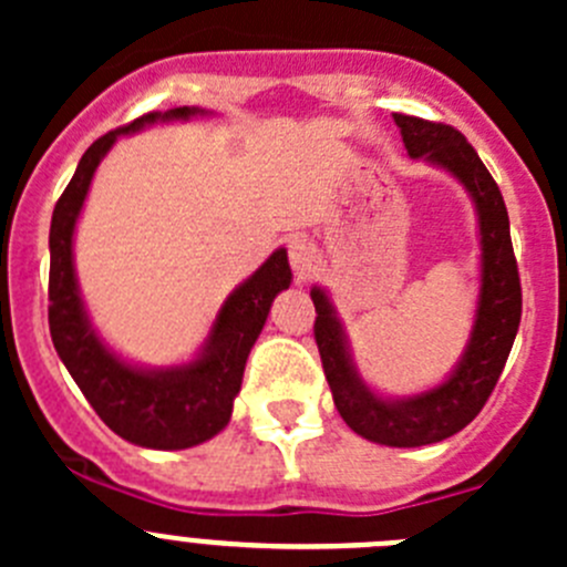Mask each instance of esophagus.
Segmentation results:
<instances>
[{"instance_id":"34e87169","label":"esophagus","mask_w":567,"mask_h":567,"mask_svg":"<svg viewBox=\"0 0 567 567\" xmlns=\"http://www.w3.org/2000/svg\"><path fill=\"white\" fill-rule=\"evenodd\" d=\"M288 262L293 268V277L296 282H305L310 279V274L316 271V262H318V251L316 244L305 236H293L288 241Z\"/></svg>"}]
</instances>
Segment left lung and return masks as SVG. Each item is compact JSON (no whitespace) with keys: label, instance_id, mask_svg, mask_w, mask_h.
<instances>
[{"label":"left lung","instance_id":"left-lung-1","mask_svg":"<svg viewBox=\"0 0 567 567\" xmlns=\"http://www.w3.org/2000/svg\"><path fill=\"white\" fill-rule=\"evenodd\" d=\"M394 123L411 156H425L427 162L453 173L477 203L483 236V288L472 340L458 370L442 386L392 403L370 392L353 373L340 320L334 318V310L320 288L310 293L316 305L312 329L326 381L348 427L386 447H425L466 427L494 392L522 323V279L513 255L505 199L466 136L447 123L403 112H394Z\"/></svg>","mask_w":567,"mask_h":567}]
</instances>
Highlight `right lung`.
I'll list each match as a JSON object with an SVG mask.
<instances>
[{
  "mask_svg": "<svg viewBox=\"0 0 567 567\" xmlns=\"http://www.w3.org/2000/svg\"><path fill=\"white\" fill-rule=\"evenodd\" d=\"M197 109L142 114L134 123L99 136L79 162L76 173L56 199L51 216L49 249V329L68 373L90 400L95 414L125 442L153 450H186L221 431L230 422L233 398L241 390L247 357L266 323L271 301L290 285L285 249L274 251L260 268L225 301L208 348L186 368L145 373L114 359L90 329L73 277V227L87 197L95 167L120 134L169 117H188Z\"/></svg>",
  "mask_w": 567,
  "mask_h": 567,
  "instance_id": "add662e5",
  "label": "right lung"
}]
</instances>
